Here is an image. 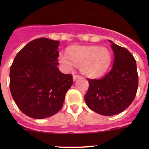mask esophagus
<instances>
[{"mask_svg":"<svg viewBox=\"0 0 149 149\" xmlns=\"http://www.w3.org/2000/svg\"><path fill=\"white\" fill-rule=\"evenodd\" d=\"M79 77H81V76L80 75H73V81H75L77 78H79Z\"/></svg>","mask_w":149,"mask_h":149,"instance_id":"34e87169","label":"esophagus"}]
</instances>
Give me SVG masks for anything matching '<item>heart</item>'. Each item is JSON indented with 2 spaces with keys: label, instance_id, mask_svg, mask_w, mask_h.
<instances>
[{
  "label": "heart",
  "instance_id": "1",
  "mask_svg": "<svg viewBox=\"0 0 149 149\" xmlns=\"http://www.w3.org/2000/svg\"><path fill=\"white\" fill-rule=\"evenodd\" d=\"M59 63L66 72L80 67V72L88 77L95 78L107 72L111 63L110 51L99 46H72L67 54H60Z\"/></svg>",
  "mask_w": 149,
  "mask_h": 149
}]
</instances>
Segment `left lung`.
Returning <instances> with one entry per match:
<instances>
[{
    "instance_id": "1",
    "label": "left lung",
    "mask_w": 149,
    "mask_h": 149,
    "mask_svg": "<svg viewBox=\"0 0 149 149\" xmlns=\"http://www.w3.org/2000/svg\"><path fill=\"white\" fill-rule=\"evenodd\" d=\"M114 55L112 69L99 80L87 79L89 89L85 102L89 108L102 116L116 115L134 101L138 88L136 60L126 48L111 40Z\"/></svg>"
}]
</instances>
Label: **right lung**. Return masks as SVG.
Wrapping results in <instances>:
<instances>
[{
	"mask_svg": "<svg viewBox=\"0 0 149 149\" xmlns=\"http://www.w3.org/2000/svg\"><path fill=\"white\" fill-rule=\"evenodd\" d=\"M59 41L39 38L21 50L10 67V89L21 111L42 119L56 114L63 107L72 75L59 70Z\"/></svg>",
	"mask_w": 149,
	"mask_h": 149,
	"instance_id": "add662e5",
	"label": "right lung"
}]
</instances>
